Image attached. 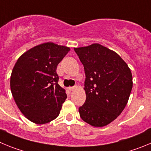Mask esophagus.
I'll return each instance as SVG.
<instances>
[{"label":"esophagus","mask_w":151,"mask_h":151,"mask_svg":"<svg viewBox=\"0 0 151 151\" xmlns=\"http://www.w3.org/2000/svg\"><path fill=\"white\" fill-rule=\"evenodd\" d=\"M76 88H77V86H70V87L68 88V89L70 91H73L74 89H75Z\"/></svg>","instance_id":"esophagus-1"}]
</instances>
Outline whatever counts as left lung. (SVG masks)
Wrapping results in <instances>:
<instances>
[{
    "label": "left lung",
    "mask_w": 151,
    "mask_h": 151,
    "mask_svg": "<svg viewBox=\"0 0 151 151\" xmlns=\"http://www.w3.org/2000/svg\"><path fill=\"white\" fill-rule=\"evenodd\" d=\"M86 74V101L79 108L81 119L95 127L114 121L128 102L132 76L127 64L99 43L74 48Z\"/></svg>",
    "instance_id": "left-lung-1"
}]
</instances>
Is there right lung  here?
Wrapping results in <instances>:
<instances>
[{"instance_id": "right-lung-1", "label": "right lung", "mask_w": 151, "mask_h": 151, "mask_svg": "<svg viewBox=\"0 0 151 151\" xmlns=\"http://www.w3.org/2000/svg\"><path fill=\"white\" fill-rule=\"evenodd\" d=\"M70 48L42 43L19 58L10 77V89L18 108L30 121L44 124L59 116L67 95L58 83L57 65Z\"/></svg>"}]
</instances>
